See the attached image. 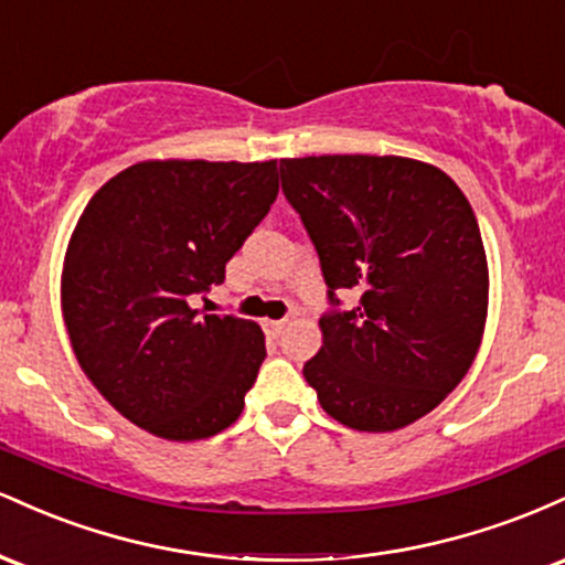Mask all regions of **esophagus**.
I'll use <instances>...</instances> for the list:
<instances>
[{"label": "esophagus", "instance_id": "esophagus-1", "mask_svg": "<svg viewBox=\"0 0 565 565\" xmlns=\"http://www.w3.org/2000/svg\"><path fill=\"white\" fill-rule=\"evenodd\" d=\"M284 327H287V319H278V321H265V332L278 337L284 332Z\"/></svg>", "mask_w": 565, "mask_h": 565}]
</instances>
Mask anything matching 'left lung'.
<instances>
[{
  "mask_svg": "<svg viewBox=\"0 0 565 565\" xmlns=\"http://www.w3.org/2000/svg\"><path fill=\"white\" fill-rule=\"evenodd\" d=\"M278 170L332 302L305 380L353 430L417 423L481 348L489 265L470 201L438 167L404 157L281 159ZM340 290L360 305L340 311Z\"/></svg>",
  "mask_w": 565,
  "mask_h": 565,
  "instance_id": "left-lung-1",
  "label": "left lung"
}]
</instances>
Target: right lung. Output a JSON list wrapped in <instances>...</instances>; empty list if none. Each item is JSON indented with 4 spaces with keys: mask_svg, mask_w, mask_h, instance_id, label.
Here are the masks:
<instances>
[{
    "mask_svg": "<svg viewBox=\"0 0 565 565\" xmlns=\"http://www.w3.org/2000/svg\"><path fill=\"white\" fill-rule=\"evenodd\" d=\"M278 196L276 161H140L84 206L61 302L76 361L129 423L167 440L233 425L265 361L255 321L199 316Z\"/></svg>",
    "mask_w": 565,
    "mask_h": 565,
    "instance_id": "right-lung-1",
    "label": "right lung"
}]
</instances>
